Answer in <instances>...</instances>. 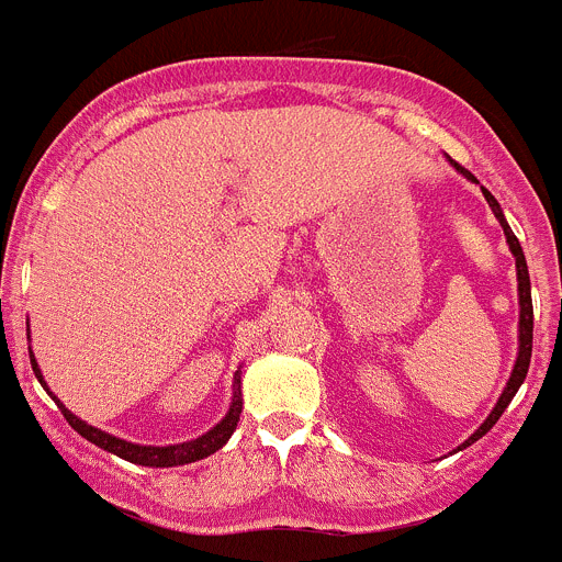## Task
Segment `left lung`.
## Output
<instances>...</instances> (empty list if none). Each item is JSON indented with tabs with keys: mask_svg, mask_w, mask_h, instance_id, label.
<instances>
[{
	"mask_svg": "<svg viewBox=\"0 0 562 562\" xmlns=\"http://www.w3.org/2000/svg\"><path fill=\"white\" fill-rule=\"evenodd\" d=\"M450 162H453V160H450ZM453 166H456V171L464 173L467 180L479 182V180H475V177H473V173L464 171V168H461L459 162H453ZM484 196H486V202H490V207H493L495 220H498V222H501V227H504L506 245H509V250H513V256H515V267H518V304H520V324H518V360H515V369H513V374H509V382H506L504 394H501V400L495 402L493 414L486 416L484 425H481V428L475 430V434L470 436V439H467L464 445H461V448H470V445H473V441H479L481 436H484L486 430L493 428L495 422L501 419V414H504V411H506V405H509V402H513V396L518 394V389H520V385H524L526 371H529V360H532V292H529V270H526L524 250H520V241H518V238H515L513 227L506 225L504 211H501L498 200H495V196H493V193H490V191H484Z\"/></svg>",
	"mask_w": 562,
	"mask_h": 562,
	"instance_id": "left-lung-1",
	"label": "left lung"
}]
</instances>
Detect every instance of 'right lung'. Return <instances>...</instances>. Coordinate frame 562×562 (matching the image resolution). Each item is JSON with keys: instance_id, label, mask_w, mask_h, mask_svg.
Masks as SVG:
<instances>
[{"instance_id": "add662e5", "label": "right lung", "mask_w": 562, "mask_h": 562, "mask_svg": "<svg viewBox=\"0 0 562 562\" xmlns=\"http://www.w3.org/2000/svg\"><path fill=\"white\" fill-rule=\"evenodd\" d=\"M27 337H30V326H27ZM30 362H33V371H36L38 382H42L44 389H47V382H44L42 376V369H38L36 357H33V351H30ZM238 382H241V376H238L236 371V385H233V402H231V411L225 414V419L216 425V428H211L207 434H202L200 439H191V441H182V445H168V448H151V445H134V441H126V439H117V436H109L106 430H98L92 428V425H87L83 419H78L72 411H67L61 405V402L53 396V391L47 389V394L56 400V405L61 408L64 419L72 425V430H78V434L83 436L87 441H92V445H98V448L109 450V453L121 456V459L132 461V464H143V467H177V464H191V461H200L205 459V456L216 453L220 448H225V441L231 439L233 430H236L238 425V414H241V389H238Z\"/></svg>"}]
</instances>
